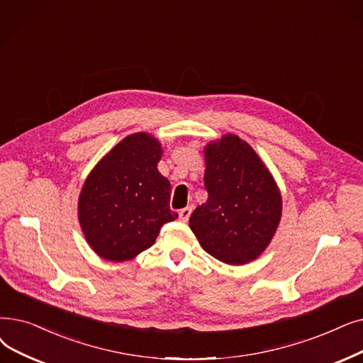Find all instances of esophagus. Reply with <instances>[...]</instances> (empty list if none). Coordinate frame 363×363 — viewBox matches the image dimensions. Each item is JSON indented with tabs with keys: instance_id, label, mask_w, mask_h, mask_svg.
Segmentation results:
<instances>
[{
	"instance_id": "obj_1",
	"label": "esophagus",
	"mask_w": 363,
	"mask_h": 363,
	"mask_svg": "<svg viewBox=\"0 0 363 363\" xmlns=\"http://www.w3.org/2000/svg\"><path fill=\"white\" fill-rule=\"evenodd\" d=\"M191 212H193V206H186V208L181 209V211H179V218H181V220H184V223H186V220L190 219V216H191Z\"/></svg>"
}]
</instances>
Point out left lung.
<instances>
[{
	"label": "left lung",
	"mask_w": 363,
	"mask_h": 363,
	"mask_svg": "<svg viewBox=\"0 0 363 363\" xmlns=\"http://www.w3.org/2000/svg\"><path fill=\"white\" fill-rule=\"evenodd\" d=\"M206 203L190 216L201 247L231 265L257 259L281 216V196L270 170L247 143L224 135L204 147Z\"/></svg>",
	"instance_id": "left-lung-1"
}]
</instances>
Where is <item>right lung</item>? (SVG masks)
<instances>
[{
	"label": "right lung",
	"mask_w": 363,
	"mask_h": 363,
	"mask_svg": "<svg viewBox=\"0 0 363 363\" xmlns=\"http://www.w3.org/2000/svg\"><path fill=\"white\" fill-rule=\"evenodd\" d=\"M162 144L148 133L124 138L93 167L78 199L89 246L108 261L133 259L151 247L163 224L175 220L172 186L157 169Z\"/></svg>",
	"instance_id": "1"
}]
</instances>
